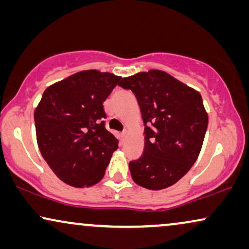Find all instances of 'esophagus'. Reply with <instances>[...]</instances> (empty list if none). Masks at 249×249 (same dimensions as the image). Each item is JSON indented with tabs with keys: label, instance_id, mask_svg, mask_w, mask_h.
<instances>
[{
	"label": "esophagus",
	"instance_id": "34e87169",
	"mask_svg": "<svg viewBox=\"0 0 249 249\" xmlns=\"http://www.w3.org/2000/svg\"><path fill=\"white\" fill-rule=\"evenodd\" d=\"M125 136H127V130H124V131L121 132V137H122V138H124Z\"/></svg>",
	"mask_w": 249,
	"mask_h": 249
}]
</instances>
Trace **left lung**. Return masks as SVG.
I'll return each mask as SVG.
<instances>
[{
  "label": "left lung",
  "mask_w": 249,
  "mask_h": 249,
  "mask_svg": "<svg viewBox=\"0 0 249 249\" xmlns=\"http://www.w3.org/2000/svg\"><path fill=\"white\" fill-rule=\"evenodd\" d=\"M119 86L135 94L145 125L144 153L129 162L132 180L147 189L168 188L199 155L209 124L202 96L160 70L122 78Z\"/></svg>",
  "instance_id": "left-lung-1"
}]
</instances>
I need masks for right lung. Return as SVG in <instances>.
<instances>
[{
    "label": "right lung",
    "instance_id": "obj_1",
    "mask_svg": "<svg viewBox=\"0 0 249 249\" xmlns=\"http://www.w3.org/2000/svg\"><path fill=\"white\" fill-rule=\"evenodd\" d=\"M121 77L80 71L47 87L35 119L37 142L52 171L83 188L103 178L119 141L105 128L103 103Z\"/></svg>",
    "mask_w": 249,
    "mask_h": 249
}]
</instances>
